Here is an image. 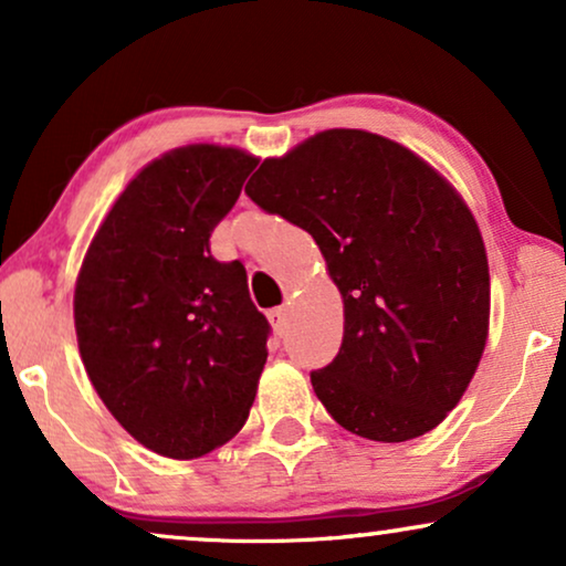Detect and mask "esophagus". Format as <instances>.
I'll return each mask as SVG.
<instances>
[{
    "mask_svg": "<svg viewBox=\"0 0 566 566\" xmlns=\"http://www.w3.org/2000/svg\"><path fill=\"white\" fill-rule=\"evenodd\" d=\"M268 316H270V322H273L275 329H283V327H285V319H289V308L277 306V308H273V312H270Z\"/></svg>",
    "mask_w": 566,
    "mask_h": 566,
    "instance_id": "34e87169",
    "label": "esophagus"
}]
</instances>
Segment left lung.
I'll return each instance as SVG.
<instances>
[{"mask_svg":"<svg viewBox=\"0 0 566 566\" xmlns=\"http://www.w3.org/2000/svg\"><path fill=\"white\" fill-rule=\"evenodd\" d=\"M244 192L314 237L343 293V345L312 374L335 422L378 443L438 428L490 332L484 239L453 185L391 138L329 128L262 161Z\"/></svg>","mask_w":566,"mask_h":566,"instance_id":"8db88e82","label":"left lung"}]
</instances>
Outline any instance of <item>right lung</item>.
Returning a JSON list of instances; mask_svg holds the SVG:
<instances>
[{"label": "right lung", "instance_id": "1", "mask_svg": "<svg viewBox=\"0 0 566 566\" xmlns=\"http://www.w3.org/2000/svg\"><path fill=\"white\" fill-rule=\"evenodd\" d=\"M258 157L190 144L126 185L76 275L74 327L97 397L128 436L190 461L229 443L250 417L270 324L239 260L208 239Z\"/></svg>", "mask_w": 566, "mask_h": 566}]
</instances>
